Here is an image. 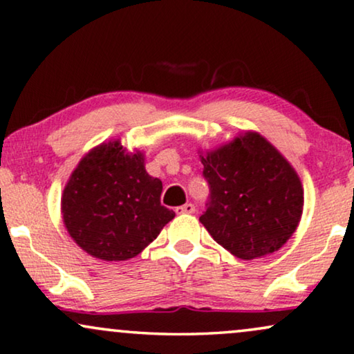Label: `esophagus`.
I'll return each mask as SVG.
<instances>
[{"mask_svg": "<svg viewBox=\"0 0 354 354\" xmlns=\"http://www.w3.org/2000/svg\"><path fill=\"white\" fill-rule=\"evenodd\" d=\"M196 210L194 204H191V202H187V204L181 205V207H176V214H192V212Z\"/></svg>", "mask_w": 354, "mask_h": 354, "instance_id": "obj_1", "label": "esophagus"}]
</instances>
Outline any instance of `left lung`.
<instances>
[{
  "mask_svg": "<svg viewBox=\"0 0 354 354\" xmlns=\"http://www.w3.org/2000/svg\"><path fill=\"white\" fill-rule=\"evenodd\" d=\"M202 158L209 199L201 223L244 261L272 254L288 241L303 214V186L279 150L246 133Z\"/></svg>",
  "mask_w": 354,
  "mask_h": 354,
  "instance_id": "8db88e82",
  "label": "left lung"
}]
</instances>
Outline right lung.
Instances as JSON below:
<instances>
[{
  "mask_svg": "<svg viewBox=\"0 0 354 354\" xmlns=\"http://www.w3.org/2000/svg\"><path fill=\"white\" fill-rule=\"evenodd\" d=\"M162 181L144 168V155L102 144L71 174L61 199L71 238L102 261H128L149 246L174 212L160 202Z\"/></svg>",
  "mask_w": 354,
  "mask_h": 354,
  "instance_id": "1",
  "label": "right lung"
}]
</instances>
